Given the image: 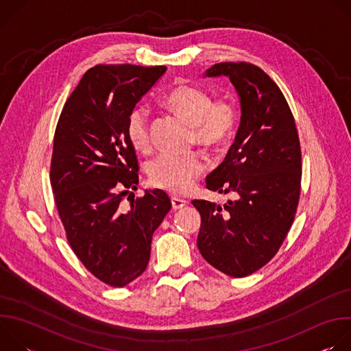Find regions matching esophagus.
<instances>
[{
    "instance_id": "esophagus-1",
    "label": "esophagus",
    "mask_w": 351,
    "mask_h": 351,
    "mask_svg": "<svg viewBox=\"0 0 351 351\" xmlns=\"http://www.w3.org/2000/svg\"><path fill=\"white\" fill-rule=\"evenodd\" d=\"M171 202H172V207H173V210H180V208H183V207L187 204L186 199L179 198V197H175V195L171 198Z\"/></svg>"
}]
</instances>
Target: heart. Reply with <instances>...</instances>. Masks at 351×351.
Wrapping results in <instances>:
<instances>
[{
    "label": "heart",
    "instance_id": "heart-1",
    "mask_svg": "<svg viewBox=\"0 0 351 351\" xmlns=\"http://www.w3.org/2000/svg\"><path fill=\"white\" fill-rule=\"evenodd\" d=\"M164 104L191 123L193 138L206 147H218L229 140L239 122L237 107L230 98L211 99L204 88L186 82L175 84L164 95ZM125 133L136 152L148 153L152 149L148 110L144 106H136L130 110ZM204 171L206 158L197 152L187 154L162 153L147 167L149 183L173 194L187 193Z\"/></svg>",
    "mask_w": 351,
    "mask_h": 351
}]
</instances>
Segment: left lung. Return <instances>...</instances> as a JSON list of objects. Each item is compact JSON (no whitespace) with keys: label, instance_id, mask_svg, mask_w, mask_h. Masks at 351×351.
Wrapping results in <instances>:
<instances>
[{"label":"left lung","instance_id":"8db88e82","mask_svg":"<svg viewBox=\"0 0 351 351\" xmlns=\"http://www.w3.org/2000/svg\"><path fill=\"white\" fill-rule=\"evenodd\" d=\"M229 76L240 95V126L207 189L236 193L221 207L193 199L202 215L197 245L218 271L244 278L268 264L295 217L302 189V148L291 110L278 84L257 65L221 62L206 76Z\"/></svg>","mask_w":351,"mask_h":351}]
</instances>
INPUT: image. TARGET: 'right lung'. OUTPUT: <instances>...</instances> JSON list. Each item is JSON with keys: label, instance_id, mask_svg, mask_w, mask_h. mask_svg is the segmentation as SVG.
Masks as SVG:
<instances>
[{"label": "right lung", "instance_id": "1", "mask_svg": "<svg viewBox=\"0 0 351 351\" xmlns=\"http://www.w3.org/2000/svg\"><path fill=\"white\" fill-rule=\"evenodd\" d=\"M165 71L130 64L90 68L66 99L54 134L49 180L68 243L86 269L112 287L145 271L153 233L172 207L160 189L134 198L138 162L125 133L128 114Z\"/></svg>", "mask_w": 351, "mask_h": 351}]
</instances>
